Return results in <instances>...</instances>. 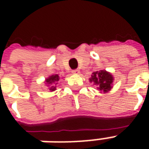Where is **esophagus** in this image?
I'll return each mask as SVG.
<instances>
[{
	"instance_id": "esophagus-1",
	"label": "esophagus",
	"mask_w": 149,
	"mask_h": 149,
	"mask_svg": "<svg viewBox=\"0 0 149 149\" xmlns=\"http://www.w3.org/2000/svg\"><path fill=\"white\" fill-rule=\"evenodd\" d=\"M72 74H79V73H80V70H79V69L73 70V71L72 72Z\"/></svg>"
}]
</instances>
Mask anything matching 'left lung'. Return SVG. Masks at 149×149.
Returning <instances> with one entry per match:
<instances>
[{"mask_svg":"<svg viewBox=\"0 0 149 149\" xmlns=\"http://www.w3.org/2000/svg\"><path fill=\"white\" fill-rule=\"evenodd\" d=\"M114 77L109 72L106 70H100V71L93 72L89 78L91 83L93 82L95 85H97V88L100 91V93H106L112 88Z\"/></svg>","mask_w":149,"mask_h":149,"instance_id":"obj_1","label":"left lung"}]
</instances>
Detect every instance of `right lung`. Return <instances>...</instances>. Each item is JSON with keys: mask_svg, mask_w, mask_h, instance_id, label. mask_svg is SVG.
<instances>
[{"mask_svg": "<svg viewBox=\"0 0 149 149\" xmlns=\"http://www.w3.org/2000/svg\"><path fill=\"white\" fill-rule=\"evenodd\" d=\"M60 81V77H59L57 74H54V75H51L49 76V77L45 78V84L49 87V89L50 92H53V91L56 90V86L55 84H56Z\"/></svg>", "mask_w": 149, "mask_h": 149, "instance_id": "1", "label": "right lung"}]
</instances>
